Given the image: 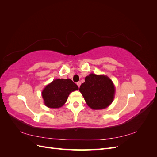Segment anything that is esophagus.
Segmentation results:
<instances>
[{"instance_id": "obj_1", "label": "esophagus", "mask_w": 157, "mask_h": 157, "mask_svg": "<svg viewBox=\"0 0 157 157\" xmlns=\"http://www.w3.org/2000/svg\"><path fill=\"white\" fill-rule=\"evenodd\" d=\"M77 86H78V88H79L80 86V84H81V82H77Z\"/></svg>"}]
</instances>
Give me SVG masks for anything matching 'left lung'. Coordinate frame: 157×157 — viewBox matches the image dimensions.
<instances>
[{
    "instance_id": "left-lung-1",
    "label": "left lung",
    "mask_w": 157,
    "mask_h": 157,
    "mask_svg": "<svg viewBox=\"0 0 157 157\" xmlns=\"http://www.w3.org/2000/svg\"><path fill=\"white\" fill-rule=\"evenodd\" d=\"M81 92L87 105L92 109H105L113 102L115 88L112 80L105 75L91 73L80 85Z\"/></svg>"
}]
</instances>
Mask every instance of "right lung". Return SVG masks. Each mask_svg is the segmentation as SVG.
Wrapping results in <instances>:
<instances>
[{
	"label": "right lung",
	"instance_id": "1",
	"mask_svg": "<svg viewBox=\"0 0 157 157\" xmlns=\"http://www.w3.org/2000/svg\"><path fill=\"white\" fill-rule=\"evenodd\" d=\"M78 90L77 85L69 78L55 79L42 90V96L46 106L58 109L67 101L71 92Z\"/></svg>",
	"mask_w": 157,
	"mask_h": 157
}]
</instances>
